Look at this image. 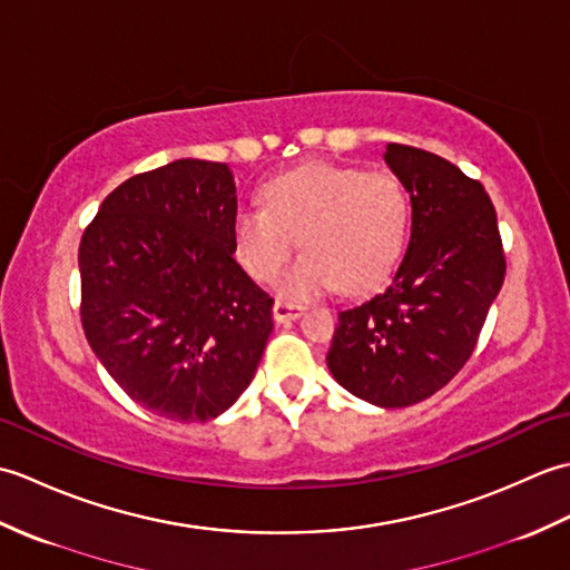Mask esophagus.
<instances>
[{
    "label": "esophagus",
    "instance_id": "34e87169",
    "mask_svg": "<svg viewBox=\"0 0 570 570\" xmlns=\"http://www.w3.org/2000/svg\"><path fill=\"white\" fill-rule=\"evenodd\" d=\"M272 313H274V321H276V323H286V321L298 318L301 313H304V306H301V304H292V301H276Z\"/></svg>",
    "mask_w": 570,
    "mask_h": 570
}]
</instances>
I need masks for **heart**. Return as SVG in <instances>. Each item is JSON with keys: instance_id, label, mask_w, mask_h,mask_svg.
I'll return each mask as SVG.
<instances>
[{"instance_id": "heart-1", "label": "heart", "mask_w": 570, "mask_h": 570, "mask_svg": "<svg viewBox=\"0 0 570 570\" xmlns=\"http://www.w3.org/2000/svg\"><path fill=\"white\" fill-rule=\"evenodd\" d=\"M262 205H239L233 249L254 282L278 278L286 298H308L341 282L345 292L377 286L402 257L409 233V193L386 171L345 164H304L262 186Z\"/></svg>"}]
</instances>
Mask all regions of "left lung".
Wrapping results in <instances>:
<instances>
[{"instance_id": "obj_1", "label": "left lung", "mask_w": 570, "mask_h": 570, "mask_svg": "<svg viewBox=\"0 0 570 570\" xmlns=\"http://www.w3.org/2000/svg\"><path fill=\"white\" fill-rule=\"evenodd\" d=\"M411 237L384 292L337 313L328 370L382 409L419 404L470 360L504 282L498 213L480 180L431 151L386 144Z\"/></svg>"}]
</instances>
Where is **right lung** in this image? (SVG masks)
I'll return each mask as SVG.
<instances>
[{"label":"right lung","mask_w":570,"mask_h":570,"mask_svg":"<svg viewBox=\"0 0 570 570\" xmlns=\"http://www.w3.org/2000/svg\"><path fill=\"white\" fill-rule=\"evenodd\" d=\"M227 164L178 159L117 186L80 239V318L125 394L205 423L247 390L274 298L235 262Z\"/></svg>","instance_id":"add662e5"}]
</instances>
